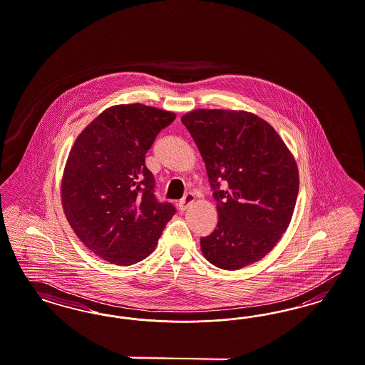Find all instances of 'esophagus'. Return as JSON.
<instances>
[{
    "label": "esophagus",
    "instance_id": "1",
    "mask_svg": "<svg viewBox=\"0 0 365 365\" xmlns=\"http://www.w3.org/2000/svg\"><path fill=\"white\" fill-rule=\"evenodd\" d=\"M193 202H195V195L189 192V193H187V195L180 200V202H178V207H180V210H181V211H185V210L188 208L189 205H190Z\"/></svg>",
    "mask_w": 365,
    "mask_h": 365
}]
</instances>
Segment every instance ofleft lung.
Here are the masks:
<instances>
[{
  "label": "left lung",
  "instance_id": "left-lung-1",
  "mask_svg": "<svg viewBox=\"0 0 365 365\" xmlns=\"http://www.w3.org/2000/svg\"><path fill=\"white\" fill-rule=\"evenodd\" d=\"M205 163L217 226L200 238L204 257L237 270L267 256L288 227L299 192L297 163L255 113L196 109L181 118Z\"/></svg>",
  "mask_w": 365,
  "mask_h": 365
}]
</instances>
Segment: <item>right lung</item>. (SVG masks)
Wrapping results in <instances>:
<instances>
[{
  "instance_id": "add662e5",
  "label": "right lung",
  "mask_w": 365,
  "mask_h": 365,
  "mask_svg": "<svg viewBox=\"0 0 365 365\" xmlns=\"http://www.w3.org/2000/svg\"><path fill=\"white\" fill-rule=\"evenodd\" d=\"M176 113L143 104L115 106L76 139L65 166L61 197L82 243L110 264L128 267L149 257L173 204L158 202L145 163L155 136Z\"/></svg>"
}]
</instances>
